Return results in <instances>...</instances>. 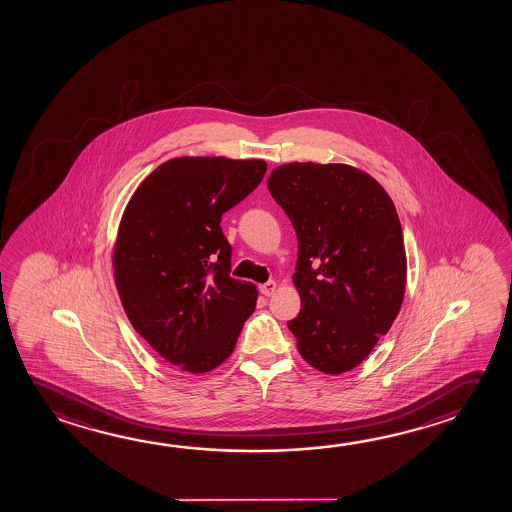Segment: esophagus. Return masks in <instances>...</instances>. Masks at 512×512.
I'll return each mask as SVG.
<instances>
[{"mask_svg":"<svg viewBox=\"0 0 512 512\" xmlns=\"http://www.w3.org/2000/svg\"><path fill=\"white\" fill-rule=\"evenodd\" d=\"M276 290V281H268V283L260 284L261 295H265V297H270V295H274V293H276Z\"/></svg>","mask_w":512,"mask_h":512,"instance_id":"34e87169","label":"esophagus"}]
</instances>
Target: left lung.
<instances>
[{
  "label": "left lung",
  "mask_w": 512,
  "mask_h": 512,
  "mask_svg": "<svg viewBox=\"0 0 512 512\" xmlns=\"http://www.w3.org/2000/svg\"><path fill=\"white\" fill-rule=\"evenodd\" d=\"M267 187L299 240L301 313L288 322L297 349L318 372L345 374L402 308L407 260L395 204L377 179L345 163H284Z\"/></svg>",
  "instance_id": "obj_1"
}]
</instances>
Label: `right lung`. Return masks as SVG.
I'll use <instances>...</instances> for the list:
<instances>
[{
  "label": "right lung",
  "instance_id": "right-lung-1",
  "mask_svg": "<svg viewBox=\"0 0 512 512\" xmlns=\"http://www.w3.org/2000/svg\"><path fill=\"white\" fill-rule=\"evenodd\" d=\"M265 171V160L172 158L138 185L122 213L112 265L124 313L188 374L222 365L256 308V286L229 276L233 249L220 220Z\"/></svg>",
  "mask_w": 512,
  "mask_h": 512
}]
</instances>
